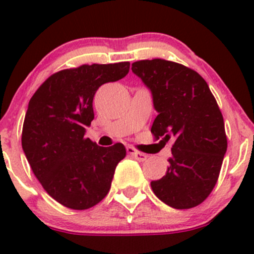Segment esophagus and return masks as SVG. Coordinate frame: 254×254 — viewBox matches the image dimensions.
I'll return each mask as SVG.
<instances>
[{
    "mask_svg": "<svg viewBox=\"0 0 254 254\" xmlns=\"http://www.w3.org/2000/svg\"><path fill=\"white\" fill-rule=\"evenodd\" d=\"M127 153H129V155H131L132 157L135 158V160L140 161V162H142V161L147 160V155H146V153L139 152V151L134 150V148H132V147H127Z\"/></svg>",
    "mask_w": 254,
    "mask_h": 254,
    "instance_id": "34e87169",
    "label": "esophagus"
}]
</instances>
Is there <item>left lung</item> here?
<instances>
[{
	"label": "left lung",
	"mask_w": 254,
	"mask_h": 254,
	"mask_svg": "<svg viewBox=\"0 0 254 254\" xmlns=\"http://www.w3.org/2000/svg\"><path fill=\"white\" fill-rule=\"evenodd\" d=\"M131 66L157 112L151 132L161 141L173 140L167 172L151 182V188L175 209L199 205L214 189L227 150L219 106L205 79L191 68L162 59Z\"/></svg>",
	"instance_id": "obj_1"
}]
</instances>
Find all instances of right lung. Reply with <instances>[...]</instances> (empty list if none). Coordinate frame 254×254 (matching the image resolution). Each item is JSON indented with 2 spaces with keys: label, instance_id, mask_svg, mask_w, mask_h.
Returning a JSON list of instances; mask_svg holds the SVG:
<instances>
[{
  "label": "right lung",
  "instance_id": "add662e5",
  "mask_svg": "<svg viewBox=\"0 0 254 254\" xmlns=\"http://www.w3.org/2000/svg\"><path fill=\"white\" fill-rule=\"evenodd\" d=\"M129 63L82 65L54 73L28 104L22 147L33 173L51 198L84 210L108 194L127 150L120 142L102 147L84 137L94 119L93 97L107 82L127 75Z\"/></svg>",
  "mask_w": 254,
  "mask_h": 254
}]
</instances>
